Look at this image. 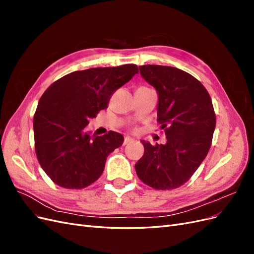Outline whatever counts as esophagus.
I'll list each match as a JSON object with an SVG mask.
<instances>
[{
  "label": "esophagus",
  "mask_w": 254,
  "mask_h": 254,
  "mask_svg": "<svg viewBox=\"0 0 254 254\" xmlns=\"http://www.w3.org/2000/svg\"><path fill=\"white\" fill-rule=\"evenodd\" d=\"M131 142H133V140L131 139V137H130V136H126L125 139H124V143H123V145H127V144L131 143Z\"/></svg>",
  "instance_id": "1"
}]
</instances>
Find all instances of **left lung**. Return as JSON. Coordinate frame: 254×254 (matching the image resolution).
<instances>
[{"mask_svg": "<svg viewBox=\"0 0 254 254\" xmlns=\"http://www.w3.org/2000/svg\"><path fill=\"white\" fill-rule=\"evenodd\" d=\"M142 77L157 90L158 123L166 144L142 141L135 164L139 178L156 190H174L190 180L211 147L216 126L212 99L203 84L180 68L141 65Z\"/></svg>", "mask_w": 254, "mask_h": 254, "instance_id": "left-lung-1", "label": "left lung"}]
</instances>
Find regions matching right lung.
<instances>
[{
  "label": "right lung",
  "mask_w": 254,
  "mask_h": 254,
  "mask_svg": "<svg viewBox=\"0 0 254 254\" xmlns=\"http://www.w3.org/2000/svg\"><path fill=\"white\" fill-rule=\"evenodd\" d=\"M137 72L135 64L92 67L64 76L44 92L34 115L35 150L54 183L80 190L101 177L124 136L115 131L91 136L86 126Z\"/></svg>",
  "instance_id": "right-lung-1"
}]
</instances>
